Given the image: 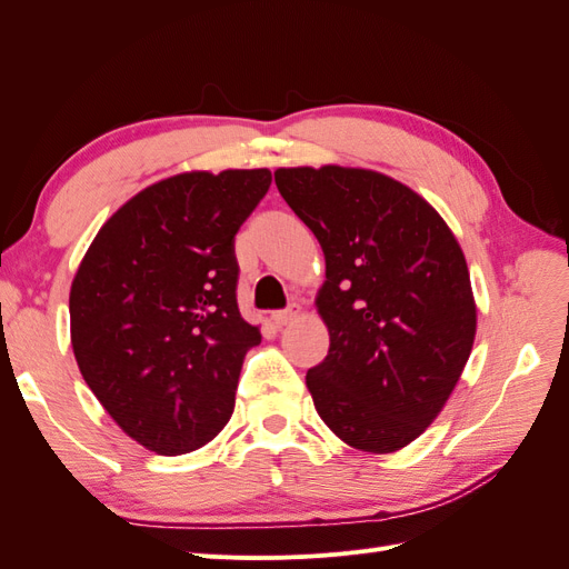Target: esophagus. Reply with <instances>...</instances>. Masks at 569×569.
Listing matches in <instances>:
<instances>
[{
    "mask_svg": "<svg viewBox=\"0 0 569 569\" xmlns=\"http://www.w3.org/2000/svg\"><path fill=\"white\" fill-rule=\"evenodd\" d=\"M299 306L297 303H291L289 308H284V311H274L272 313V322L278 325V327H282V325H289V322H295L297 318H299Z\"/></svg>",
    "mask_w": 569,
    "mask_h": 569,
    "instance_id": "obj_1",
    "label": "esophagus"
}]
</instances>
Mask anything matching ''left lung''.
<instances>
[{
    "label": "left lung",
    "instance_id": "left-lung-1",
    "mask_svg": "<svg viewBox=\"0 0 569 569\" xmlns=\"http://www.w3.org/2000/svg\"><path fill=\"white\" fill-rule=\"evenodd\" d=\"M325 253L316 299L330 351L306 372L322 422L353 449L391 453L432 422L468 363L477 308L441 216L363 168L274 170Z\"/></svg>",
    "mask_w": 569,
    "mask_h": 569
}]
</instances>
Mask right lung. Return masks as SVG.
I'll list each match as a JSON object with an SVG mask.
<instances>
[{
	"mask_svg": "<svg viewBox=\"0 0 569 569\" xmlns=\"http://www.w3.org/2000/svg\"><path fill=\"white\" fill-rule=\"evenodd\" d=\"M270 170L182 173L118 209L71 287L84 382L126 435L161 456L228 425L244 353L261 341L239 313L234 234Z\"/></svg>",
	"mask_w": 569,
	"mask_h": 569,
	"instance_id": "obj_1",
	"label": "right lung"
}]
</instances>
